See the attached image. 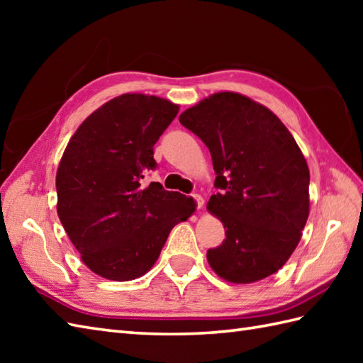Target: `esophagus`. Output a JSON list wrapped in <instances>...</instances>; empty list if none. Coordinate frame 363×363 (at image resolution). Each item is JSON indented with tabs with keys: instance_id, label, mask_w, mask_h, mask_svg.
Instances as JSON below:
<instances>
[{
	"instance_id": "esophagus-1",
	"label": "esophagus",
	"mask_w": 363,
	"mask_h": 363,
	"mask_svg": "<svg viewBox=\"0 0 363 363\" xmlns=\"http://www.w3.org/2000/svg\"><path fill=\"white\" fill-rule=\"evenodd\" d=\"M191 198H194L195 201H196L198 211H201V209H203V206H204V199H203V196H201V195H198V194H195V195H191Z\"/></svg>"
}]
</instances>
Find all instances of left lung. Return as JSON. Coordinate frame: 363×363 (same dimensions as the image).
Instances as JSON below:
<instances>
[{
    "label": "left lung",
    "instance_id": "8db88e82",
    "mask_svg": "<svg viewBox=\"0 0 363 363\" xmlns=\"http://www.w3.org/2000/svg\"><path fill=\"white\" fill-rule=\"evenodd\" d=\"M182 126L209 148L215 187L207 211L226 238L207 251L221 279L251 284L284 267L309 217L307 162L276 115L251 98L218 91L184 111Z\"/></svg>",
    "mask_w": 363,
    "mask_h": 363
}]
</instances>
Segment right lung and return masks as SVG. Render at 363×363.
<instances>
[{
    "instance_id": "1",
    "label": "right lung",
    "mask_w": 363,
    "mask_h": 363,
    "mask_svg": "<svg viewBox=\"0 0 363 363\" xmlns=\"http://www.w3.org/2000/svg\"><path fill=\"white\" fill-rule=\"evenodd\" d=\"M179 112L168 99L125 94L82 121L56 174L57 215L81 260L111 281L148 273L172 230L195 212L194 198L142 187L156 168L154 145Z\"/></svg>"
}]
</instances>
